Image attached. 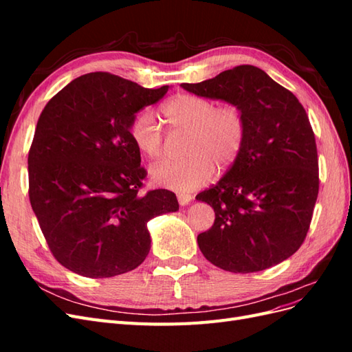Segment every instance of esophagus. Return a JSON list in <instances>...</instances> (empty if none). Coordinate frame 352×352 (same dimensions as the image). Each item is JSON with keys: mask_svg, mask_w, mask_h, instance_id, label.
Segmentation results:
<instances>
[{"mask_svg": "<svg viewBox=\"0 0 352 352\" xmlns=\"http://www.w3.org/2000/svg\"><path fill=\"white\" fill-rule=\"evenodd\" d=\"M177 201H179V204L180 206H188L190 201H192V197H190L189 194H177Z\"/></svg>", "mask_w": 352, "mask_h": 352, "instance_id": "esophagus-1", "label": "esophagus"}]
</instances>
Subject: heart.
<instances>
[{"instance_id":"b5f03b06","label":"heart","mask_w":352,"mask_h":352,"mask_svg":"<svg viewBox=\"0 0 352 352\" xmlns=\"http://www.w3.org/2000/svg\"><path fill=\"white\" fill-rule=\"evenodd\" d=\"M162 113L173 136L185 135L184 154L179 162L157 164L151 179L160 186L188 192L206 185L219 170H226L242 150L245 120L235 104L216 107L210 98L192 94H179L163 104ZM131 138L144 157L157 160L164 153V133L151 111L135 116Z\"/></svg>"}]
</instances>
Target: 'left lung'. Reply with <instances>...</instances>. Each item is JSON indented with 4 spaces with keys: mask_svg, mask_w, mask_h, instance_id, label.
I'll return each instance as SVG.
<instances>
[{
    "mask_svg": "<svg viewBox=\"0 0 352 352\" xmlns=\"http://www.w3.org/2000/svg\"><path fill=\"white\" fill-rule=\"evenodd\" d=\"M180 87L238 105L245 120L236 162L197 195L216 214L197 238L201 252L232 273L261 272L289 258L307 236L318 194L316 140L301 102L248 65Z\"/></svg>",
    "mask_w": 352,
    "mask_h": 352,
    "instance_id": "8db88e82",
    "label": "left lung"
}]
</instances>
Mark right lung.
I'll list each match as a JSON object with an SVG mask.
<instances>
[{
	"mask_svg": "<svg viewBox=\"0 0 352 352\" xmlns=\"http://www.w3.org/2000/svg\"><path fill=\"white\" fill-rule=\"evenodd\" d=\"M168 88L95 72L42 110L28 158L29 199L52 255L73 273L98 279L136 269L151 248L146 223L179 210L167 189L140 195L146 172L129 133L136 113Z\"/></svg>",
	"mask_w": 352,
	"mask_h": 352,
	"instance_id": "1",
	"label": "right lung"
}]
</instances>
